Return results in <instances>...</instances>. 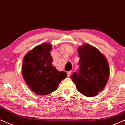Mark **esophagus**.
Segmentation results:
<instances>
[{"label":"esophagus","mask_w":125,"mask_h":125,"mask_svg":"<svg viewBox=\"0 0 125 125\" xmlns=\"http://www.w3.org/2000/svg\"><path fill=\"white\" fill-rule=\"evenodd\" d=\"M71 72L72 71H68L67 72V75H68V76H70L71 75Z\"/></svg>","instance_id":"esophagus-1"}]
</instances>
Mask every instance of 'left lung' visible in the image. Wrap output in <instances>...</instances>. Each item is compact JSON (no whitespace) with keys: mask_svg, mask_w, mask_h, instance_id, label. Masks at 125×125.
Returning <instances> with one entry per match:
<instances>
[{"mask_svg":"<svg viewBox=\"0 0 125 125\" xmlns=\"http://www.w3.org/2000/svg\"><path fill=\"white\" fill-rule=\"evenodd\" d=\"M78 52L80 70L79 73L72 75V81L83 95L95 96L107 83L110 76L108 62L97 49L88 43L80 46Z\"/></svg>","mask_w":125,"mask_h":125,"instance_id":"8db88e82","label":"left lung"}]
</instances>
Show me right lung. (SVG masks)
I'll use <instances>...</instances> for the list:
<instances>
[{"mask_svg": "<svg viewBox=\"0 0 125 125\" xmlns=\"http://www.w3.org/2000/svg\"><path fill=\"white\" fill-rule=\"evenodd\" d=\"M52 44L43 43L28 52L23 58L22 75L25 83L38 95H45L57 90L59 83L67 76L52 65Z\"/></svg>", "mask_w": 125, "mask_h": 125, "instance_id": "obj_1", "label": "right lung"}]
</instances>
